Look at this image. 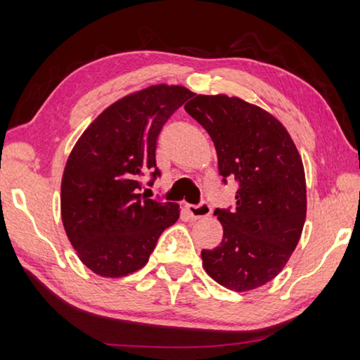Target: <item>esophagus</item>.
Here are the masks:
<instances>
[{"instance_id":"esophagus-1","label":"esophagus","mask_w":360,"mask_h":360,"mask_svg":"<svg viewBox=\"0 0 360 360\" xmlns=\"http://www.w3.org/2000/svg\"><path fill=\"white\" fill-rule=\"evenodd\" d=\"M186 211L192 219H203L211 216V206L208 203H200V205H186Z\"/></svg>"}]
</instances>
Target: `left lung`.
Returning <instances> with one entry per match:
<instances>
[{
  "label": "left lung",
  "mask_w": 360,
  "mask_h": 360,
  "mask_svg": "<svg viewBox=\"0 0 360 360\" xmlns=\"http://www.w3.org/2000/svg\"><path fill=\"white\" fill-rule=\"evenodd\" d=\"M186 111L210 133L219 174L238 181L233 210H216L222 243L203 268L224 288L248 292L279 275L307 217L302 157L275 115L238 96L195 95Z\"/></svg>",
  "instance_id": "8db88e82"
}]
</instances>
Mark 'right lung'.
Instances as JSON below:
<instances>
[{"label":"right lung","mask_w":360,"mask_h":360,"mask_svg":"<svg viewBox=\"0 0 360 360\" xmlns=\"http://www.w3.org/2000/svg\"><path fill=\"white\" fill-rule=\"evenodd\" d=\"M193 96L182 85L158 84L108 106L77 139L66 160L60 206L63 227L82 264L103 278H122L148 264L179 205L141 193L154 182L157 138Z\"/></svg>","instance_id":"right-lung-1"}]
</instances>
